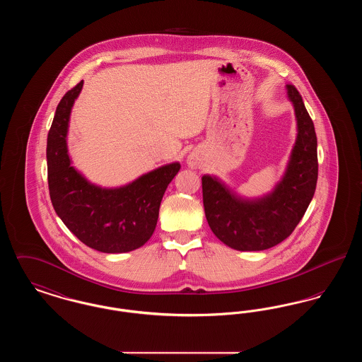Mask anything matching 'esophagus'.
Wrapping results in <instances>:
<instances>
[{"label":"esophagus","mask_w":362,"mask_h":362,"mask_svg":"<svg viewBox=\"0 0 362 362\" xmlns=\"http://www.w3.org/2000/svg\"><path fill=\"white\" fill-rule=\"evenodd\" d=\"M187 165H189V168H192V170L199 168V167L202 165V158H201V156L198 155V153H195V152H191V153L187 156Z\"/></svg>","instance_id":"obj_1"}]
</instances>
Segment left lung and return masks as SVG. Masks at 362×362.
Returning <instances> with one entry per match:
<instances>
[{
  "label": "left lung",
  "instance_id": "left-lung-1",
  "mask_svg": "<svg viewBox=\"0 0 362 362\" xmlns=\"http://www.w3.org/2000/svg\"><path fill=\"white\" fill-rule=\"evenodd\" d=\"M297 121V138L284 176L273 191L244 198L218 177L202 176L207 224L217 239L238 251H263L291 236L305 214L317 182V139L303 98L286 86Z\"/></svg>",
  "mask_w": 362,
  "mask_h": 362
}]
</instances>
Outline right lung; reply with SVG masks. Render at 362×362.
Segmentation results:
<instances>
[{
    "label": "right lung",
    "instance_id": "add662e5",
    "mask_svg": "<svg viewBox=\"0 0 362 362\" xmlns=\"http://www.w3.org/2000/svg\"><path fill=\"white\" fill-rule=\"evenodd\" d=\"M84 81L68 90L55 110L47 136V176L52 206L70 232L86 245L121 254L142 247L155 232L163 195L180 164L144 173L121 187H100L78 173L68 152L71 107Z\"/></svg>",
    "mask_w": 362,
    "mask_h": 362
}]
</instances>
